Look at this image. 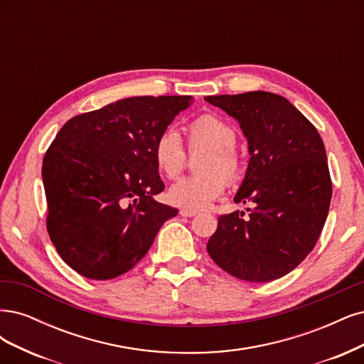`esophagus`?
Listing matches in <instances>:
<instances>
[{"mask_svg": "<svg viewBox=\"0 0 364 364\" xmlns=\"http://www.w3.org/2000/svg\"><path fill=\"white\" fill-rule=\"evenodd\" d=\"M196 210H191V208H181L180 210V215L181 216H184V218H193V216H196Z\"/></svg>", "mask_w": 364, "mask_h": 364, "instance_id": "1", "label": "esophagus"}]
</instances>
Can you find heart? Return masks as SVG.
Wrapping results in <instances>:
<instances>
[{
	"instance_id": "obj_1",
	"label": "heart",
	"mask_w": 364,
	"mask_h": 364,
	"mask_svg": "<svg viewBox=\"0 0 364 364\" xmlns=\"http://www.w3.org/2000/svg\"><path fill=\"white\" fill-rule=\"evenodd\" d=\"M237 133L234 127L216 114L198 116L187 125V146L191 151L205 149L198 159L196 169L201 172L175 183L169 192V203L178 207L201 210L225 192L227 181L237 183L245 171V163L234 148ZM152 157L161 175L168 180L178 178L186 166V149L180 133L166 127L152 145Z\"/></svg>"
}]
</instances>
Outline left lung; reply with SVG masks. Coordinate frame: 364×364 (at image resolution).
Masks as SVG:
<instances>
[{
    "label": "left lung",
    "instance_id": "8db88e82",
    "mask_svg": "<svg viewBox=\"0 0 364 364\" xmlns=\"http://www.w3.org/2000/svg\"><path fill=\"white\" fill-rule=\"evenodd\" d=\"M240 124L250 165L236 203H252L250 218H218L207 243L230 275L266 283L287 275L314 248L328 216L333 184L325 146L314 125L277 93L255 90L205 97Z\"/></svg>",
    "mask_w": 364,
    "mask_h": 364
}]
</instances>
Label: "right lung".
<instances>
[{
  "mask_svg": "<svg viewBox=\"0 0 364 364\" xmlns=\"http://www.w3.org/2000/svg\"><path fill=\"white\" fill-rule=\"evenodd\" d=\"M192 97H133L77 114L42 163L46 231L62 260L90 279H112L144 259L178 210L157 203L165 189L152 157L159 133Z\"/></svg>",
  "mask_w": 364,
  "mask_h": 364,
  "instance_id": "obj_1",
  "label": "right lung"
}]
</instances>
